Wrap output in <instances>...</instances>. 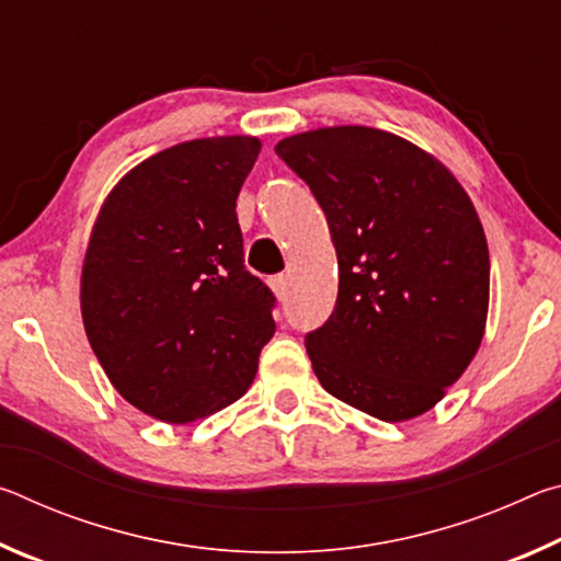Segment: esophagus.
Instances as JSON below:
<instances>
[{
	"instance_id": "34e87169",
	"label": "esophagus",
	"mask_w": 561,
	"mask_h": 561,
	"mask_svg": "<svg viewBox=\"0 0 561 561\" xmlns=\"http://www.w3.org/2000/svg\"><path fill=\"white\" fill-rule=\"evenodd\" d=\"M270 287L277 294V299L287 297V277H284V274H274V277H270Z\"/></svg>"
}]
</instances>
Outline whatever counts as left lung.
Listing matches in <instances>:
<instances>
[{
  "label": "left lung",
  "mask_w": 561,
  "mask_h": 561,
  "mask_svg": "<svg viewBox=\"0 0 561 561\" xmlns=\"http://www.w3.org/2000/svg\"><path fill=\"white\" fill-rule=\"evenodd\" d=\"M327 215L339 297L304 344L327 391L386 423L462 376L485 334L490 254L443 163L393 133L339 126L277 144Z\"/></svg>",
  "instance_id": "1"
}]
</instances>
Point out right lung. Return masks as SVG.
Instances as JSON below:
<instances>
[{
	"label": "right lung",
	"mask_w": 561,
	"mask_h": 561,
	"mask_svg": "<svg viewBox=\"0 0 561 561\" xmlns=\"http://www.w3.org/2000/svg\"><path fill=\"white\" fill-rule=\"evenodd\" d=\"M250 136L160 150L103 203L81 274L91 348L116 391L165 423L242 398L274 334L272 289L244 267L237 195Z\"/></svg>",
	"instance_id": "add662e5"
}]
</instances>
